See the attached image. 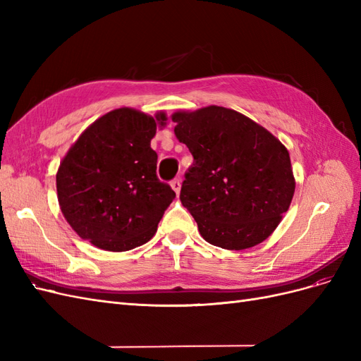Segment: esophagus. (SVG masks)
<instances>
[{
	"label": "esophagus",
	"instance_id": "esophagus-1",
	"mask_svg": "<svg viewBox=\"0 0 361 361\" xmlns=\"http://www.w3.org/2000/svg\"><path fill=\"white\" fill-rule=\"evenodd\" d=\"M170 185H171V188L174 190V192L179 195V192H180V180L179 179H174V180H171Z\"/></svg>",
	"mask_w": 361,
	"mask_h": 361
}]
</instances>
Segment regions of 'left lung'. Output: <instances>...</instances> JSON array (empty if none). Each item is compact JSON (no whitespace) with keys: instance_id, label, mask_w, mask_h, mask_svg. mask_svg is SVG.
<instances>
[{"instance_id":"left-lung-1","label":"left lung","mask_w":361,"mask_h":361,"mask_svg":"<svg viewBox=\"0 0 361 361\" xmlns=\"http://www.w3.org/2000/svg\"><path fill=\"white\" fill-rule=\"evenodd\" d=\"M171 120L194 157L180 202L204 241L226 250L264 243L295 192L285 145L255 120L218 105L174 111Z\"/></svg>"}]
</instances>
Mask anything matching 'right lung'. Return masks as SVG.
<instances>
[{
    "mask_svg": "<svg viewBox=\"0 0 361 361\" xmlns=\"http://www.w3.org/2000/svg\"><path fill=\"white\" fill-rule=\"evenodd\" d=\"M167 114L116 108L84 129L56 174L63 216L80 238L105 251L146 244L176 197L157 178L150 141Z\"/></svg>",
    "mask_w": 361,
    "mask_h": 361,
    "instance_id": "1",
    "label": "right lung"
}]
</instances>
